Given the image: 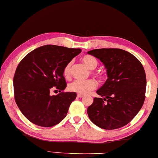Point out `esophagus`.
Masks as SVG:
<instances>
[{
    "instance_id": "obj_1",
    "label": "esophagus",
    "mask_w": 158,
    "mask_h": 158,
    "mask_svg": "<svg viewBox=\"0 0 158 158\" xmlns=\"http://www.w3.org/2000/svg\"><path fill=\"white\" fill-rule=\"evenodd\" d=\"M84 97V95H83V94H77V97L78 98H81V97Z\"/></svg>"
}]
</instances>
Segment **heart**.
<instances>
[{"mask_svg": "<svg viewBox=\"0 0 158 158\" xmlns=\"http://www.w3.org/2000/svg\"><path fill=\"white\" fill-rule=\"evenodd\" d=\"M81 61L90 70H94L98 65L97 59L93 56L85 55L81 58ZM72 64H73L72 61H70L64 67V71H63L64 77H70V73H71ZM97 77H100L99 74H97ZM97 86V83L94 79H89V80L86 81L75 80L68 85V90L71 92H75V93L79 94H86L95 89Z\"/></svg>", "mask_w": 158, "mask_h": 158, "instance_id": "heart-1", "label": "heart"}]
</instances>
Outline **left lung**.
Segmentation results:
<instances>
[{
    "label": "left lung",
    "mask_w": 158,
    "mask_h": 158,
    "mask_svg": "<svg viewBox=\"0 0 158 158\" xmlns=\"http://www.w3.org/2000/svg\"><path fill=\"white\" fill-rule=\"evenodd\" d=\"M99 59L108 79L97 90L98 95L88 108L92 123L103 129L113 130L129 123L145 100L146 77L142 64L135 56L117 48H102L88 52Z\"/></svg>",
    "instance_id": "obj_1"
}]
</instances>
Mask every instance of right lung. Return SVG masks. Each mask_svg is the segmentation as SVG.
Listing matches in <instances>:
<instances>
[{
	"instance_id": "obj_1",
	"label": "right lung",
	"mask_w": 158,
	"mask_h": 158,
	"mask_svg": "<svg viewBox=\"0 0 158 158\" xmlns=\"http://www.w3.org/2000/svg\"><path fill=\"white\" fill-rule=\"evenodd\" d=\"M81 51L79 48L44 45L21 61L14 76V94L16 104L28 120L39 126L52 127L66 117L77 93L50 96V91L53 87L65 89L64 67Z\"/></svg>"
}]
</instances>
